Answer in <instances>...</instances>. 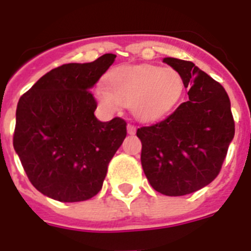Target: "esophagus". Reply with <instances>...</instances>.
I'll return each mask as SVG.
<instances>
[{
    "label": "esophagus",
    "instance_id": "34e87169",
    "mask_svg": "<svg viewBox=\"0 0 251 251\" xmlns=\"http://www.w3.org/2000/svg\"><path fill=\"white\" fill-rule=\"evenodd\" d=\"M127 132H129L130 135H134V134H135V126L129 124V125H127Z\"/></svg>",
    "mask_w": 251,
    "mask_h": 251
}]
</instances>
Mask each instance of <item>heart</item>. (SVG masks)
Instances as JSON below:
<instances>
[{
    "label": "heart",
    "mask_w": 251,
    "mask_h": 251,
    "mask_svg": "<svg viewBox=\"0 0 251 251\" xmlns=\"http://www.w3.org/2000/svg\"><path fill=\"white\" fill-rule=\"evenodd\" d=\"M184 83L174 68L157 66H119L105 77V89L97 98L109 111L131 107L132 115L144 122L164 119L182 99Z\"/></svg>",
    "instance_id": "b5f03b06"
}]
</instances>
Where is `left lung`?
<instances>
[{
    "label": "left lung",
    "mask_w": 251,
    "mask_h": 251,
    "mask_svg": "<svg viewBox=\"0 0 251 251\" xmlns=\"http://www.w3.org/2000/svg\"><path fill=\"white\" fill-rule=\"evenodd\" d=\"M178 71L188 100L162 121L136 130L148 182L166 196H184L211 183L221 172L235 135L225 87L192 62L165 58Z\"/></svg>",
    "instance_id": "8db88e82"
}]
</instances>
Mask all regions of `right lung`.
<instances>
[{"label": "right lung", "instance_id": "right-lung-1", "mask_svg": "<svg viewBox=\"0 0 251 251\" xmlns=\"http://www.w3.org/2000/svg\"><path fill=\"white\" fill-rule=\"evenodd\" d=\"M116 59L51 69L23 94L16 107L14 150L37 191L62 202H78L101 189L108 164L126 136V121L95 117L90 89Z\"/></svg>", "mask_w": 251, "mask_h": 251}]
</instances>
